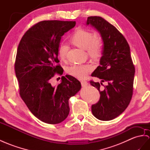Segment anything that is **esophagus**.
<instances>
[{
  "label": "esophagus",
  "instance_id": "obj_1",
  "mask_svg": "<svg viewBox=\"0 0 150 150\" xmlns=\"http://www.w3.org/2000/svg\"><path fill=\"white\" fill-rule=\"evenodd\" d=\"M88 82L87 81H85V80H82L81 81V85L82 87H86V86H87Z\"/></svg>",
  "mask_w": 150,
  "mask_h": 150
}]
</instances>
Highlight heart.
<instances>
[{
    "label": "heart",
    "mask_w": 150,
    "mask_h": 150,
    "mask_svg": "<svg viewBox=\"0 0 150 150\" xmlns=\"http://www.w3.org/2000/svg\"><path fill=\"white\" fill-rule=\"evenodd\" d=\"M71 43L76 47L85 49L87 54L91 58L98 59L102 56L103 42L101 38L95 36L94 34L88 30L79 28L76 30L70 38ZM69 47L67 44L61 43L57 49L59 58L65 60L67 58ZM93 67L89 64H74L67 69V72L75 78L83 79L89 74Z\"/></svg>",
    "instance_id": "heart-1"
}]
</instances>
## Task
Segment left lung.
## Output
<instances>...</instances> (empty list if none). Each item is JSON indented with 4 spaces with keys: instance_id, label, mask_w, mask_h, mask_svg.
Returning a JSON list of instances; mask_svg holds the SVG:
<instances>
[{
    "instance_id": "8db88e82",
    "label": "left lung",
    "mask_w": 150,
    "mask_h": 150,
    "mask_svg": "<svg viewBox=\"0 0 150 150\" xmlns=\"http://www.w3.org/2000/svg\"><path fill=\"white\" fill-rule=\"evenodd\" d=\"M89 24L100 33L103 41L100 66L91 76L108 83L101 88L102 82L90 81L100 94L99 101L92 105V113L99 120H111L124 112L131 100L135 67L127 41L113 25L99 16L88 17Z\"/></svg>"
}]
</instances>
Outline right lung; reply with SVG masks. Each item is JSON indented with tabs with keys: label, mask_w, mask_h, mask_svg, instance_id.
Listing matches in <instances>:
<instances>
[{
	"label": "right lung",
	"mask_w": 150,
	"mask_h": 150,
	"mask_svg": "<svg viewBox=\"0 0 150 150\" xmlns=\"http://www.w3.org/2000/svg\"><path fill=\"white\" fill-rule=\"evenodd\" d=\"M75 21L47 20L37 23L25 32L18 45L14 69L20 95L34 116L49 124L65 120L70 112L68 100L81 88L71 75L61 77L57 87L51 79L62 75L57 49L64 33Z\"/></svg>",
	"instance_id": "obj_1"
}]
</instances>
